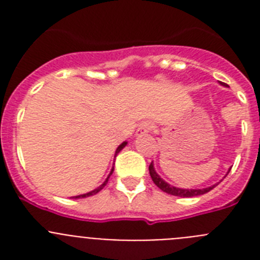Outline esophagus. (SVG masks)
Returning <instances> with one entry per match:
<instances>
[{
	"label": "esophagus",
	"instance_id": "34e87169",
	"mask_svg": "<svg viewBox=\"0 0 260 260\" xmlns=\"http://www.w3.org/2000/svg\"><path fill=\"white\" fill-rule=\"evenodd\" d=\"M153 123L151 122H143L139 125V127H138L137 130V135H143V134H147V133H151L153 130Z\"/></svg>",
	"mask_w": 260,
	"mask_h": 260
}]
</instances>
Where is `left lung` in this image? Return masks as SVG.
<instances>
[{"label": "left lung", "mask_w": 260, "mask_h": 260, "mask_svg": "<svg viewBox=\"0 0 260 260\" xmlns=\"http://www.w3.org/2000/svg\"><path fill=\"white\" fill-rule=\"evenodd\" d=\"M148 169H150V174H151V178H152L153 183L157 186L158 189H161L162 191L167 192V194L174 195V197H181V198H191V197H198V195H203V194H206V192L211 191V190H212L213 187L216 186V185H212V186H210V187H206V189H180V187H174V186L169 185V183L165 182L162 178H160V176L156 173L152 162L150 164Z\"/></svg>", "instance_id": "left-lung-1"}]
</instances>
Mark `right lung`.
<instances>
[{"label":"right lung","instance_id":"add662e5","mask_svg":"<svg viewBox=\"0 0 260 260\" xmlns=\"http://www.w3.org/2000/svg\"><path fill=\"white\" fill-rule=\"evenodd\" d=\"M126 144H127V142H123V143H121V144H119V146H118V148H117V150H116V155H117V153H118V152H119V151L122 150V148H123V147H125V146H126ZM113 171H114V168H112V171H110L109 176H108V177H107V180H105V181H104V183H103V185H100V186H99L98 189H95V190H92V191H89V192H87V194L77 195V197H74V199H78V198H87V197H91V195H95V194H98V192H99V191H100V190H102V189H104V186H105V185H107V183H108V180H109V177H110V174L113 173Z\"/></svg>","mask_w":260,"mask_h":260}]
</instances>
